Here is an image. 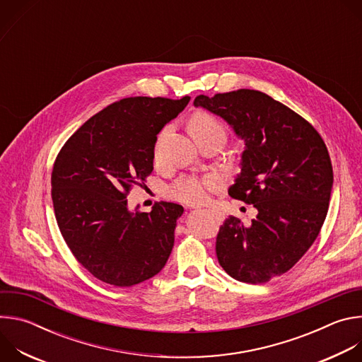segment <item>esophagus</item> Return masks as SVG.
<instances>
[{
	"label": "esophagus",
	"instance_id": "34e87169",
	"mask_svg": "<svg viewBox=\"0 0 362 362\" xmlns=\"http://www.w3.org/2000/svg\"><path fill=\"white\" fill-rule=\"evenodd\" d=\"M214 214H215V215H216V218H221V216H222V215H221V214H219V212H215V211H214Z\"/></svg>",
	"mask_w": 362,
	"mask_h": 362
}]
</instances>
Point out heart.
<instances>
[{"instance_id": "heart-1", "label": "heart", "mask_w": 362, "mask_h": 362, "mask_svg": "<svg viewBox=\"0 0 362 362\" xmlns=\"http://www.w3.org/2000/svg\"><path fill=\"white\" fill-rule=\"evenodd\" d=\"M189 130L196 143L202 141L203 139L209 137L215 133H223V126L211 115L206 113H196L189 122ZM160 137L154 144V158L159 156V144ZM222 187V179L218 175H183L176 179L168 189V194L185 204H202L209 197L211 192H216Z\"/></svg>"}]
</instances>
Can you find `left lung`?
<instances>
[{"mask_svg":"<svg viewBox=\"0 0 362 362\" xmlns=\"http://www.w3.org/2000/svg\"><path fill=\"white\" fill-rule=\"evenodd\" d=\"M194 106L245 140L229 194L257 209L249 226L235 216L221 225L218 261L236 281L265 284L288 272L321 232L334 182L328 148L311 123L262 91L200 94Z\"/></svg>","mask_w":362,"mask_h":362,"instance_id":"left-lung-1","label":"left lung"}]
</instances>
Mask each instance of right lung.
I'll return each instance as SVG.
<instances>
[{
    "label": "right lung",
    "mask_w": 362,
    "mask_h": 362,
    "mask_svg": "<svg viewBox=\"0 0 362 362\" xmlns=\"http://www.w3.org/2000/svg\"><path fill=\"white\" fill-rule=\"evenodd\" d=\"M189 100L115 101L90 117L57 154L51 173L57 225L78 264L94 278L133 286L166 265L183 208L159 202L148 214H132L126 197L151 173L159 132Z\"/></svg>",
    "instance_id": "1"
}]
</instances>
